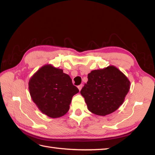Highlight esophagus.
I'll return each instance as SVG.
<instances>
[{"label": "esophagus", "mask_w": 155, "mask_h": 155, "mask_svg": "<svg viewBox=\"0 0 155 155\" xmlns=\"http://www.w3.org/2000/svg\"><path fill=\"white\" fill-rule=\"evenodd\" d=\"M83 84H80V85H78V90L81 91V90L82 89V88H83Z\"/></svg>", "instance_id": "esophagus-1"}]
</instances>
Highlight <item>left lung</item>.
<instances>
[{
    "instance_id": "1",
    "label": "left lung",
    "mask_w": 155,
    "mask_h": 155,
    "mask_svg": "<svg viewBox=\"0 0 155 155\" xmlns=\"http://www.w3.org/2000/svg\"><path fill=\"white\" fill-rule=\"evenodd\" d=\"M128 78L114 66L92 71L81 91L88 109L97 115L106 116L123 103L130 89Z\"/></svg>"
}]
</instances>
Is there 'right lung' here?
Returning <instances> with one entry per match:
<instances>
[{
	"label": "right lung",
	"mask_w": 155,
	"mask_h": 155,
	"mask_svg": "<svg viewBox=\"0 0 155 155\" xmlns=\"http://www.w3.org/2000/svg\"><path fill=\"white\" fill-rule=\"evenodd\" d=\"M28 89L38 109L52 118L67 113L72 97L79 92L69 75L52 64L42 66L32 76Z\"/></svg>",
	"instance_id": "add662e5"
}]
</instances>
